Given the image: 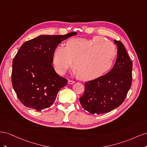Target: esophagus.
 Segmentation results:
<instances>
[{
    "mask_svg": "<svg viewBox=\"0 0 147 147\" xmlns=\"http://www.w3.org/2000/svg\"><path fill=\"white\" fill-rule=\"evenodd\" d=\"M75 83V82L74 81H73V80H68V83L69 84H74Z\"/></svg>",
    "mask_w": 147,
    "mask_h": 147,
    "instance_id": "obj_1",
    "label": "esophagus"
}]
</instances>
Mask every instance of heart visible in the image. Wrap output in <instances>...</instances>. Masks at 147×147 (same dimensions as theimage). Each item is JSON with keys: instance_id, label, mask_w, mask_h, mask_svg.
<instances>
[{"instance_id": "obj_1", "label": "heart", "mask_w": 147, "mask_h": 147, "mask_svg": "<svg viewBox=\"0 0 147 147\" xmlns=\"http://www.w3.org/2000/svg\"><path fill=\"white\" fill-rule=\"evenodd\" d=\"M116 53L113 44L100 36L92 39L72 38L66 42L65 47L56 48L52 61L59 75L64 74L72 63V74L82 80L89 81L108 72Z\"/></svg>"}]
</instances>
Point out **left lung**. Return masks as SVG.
Masks as SVG:
<instances>
[{
    "mask_svg": "<svg viewBox=\"0 0 147 147\" xmlns=\"http://www.w3.org/2000/svg\"><path fill=\"white\" fill-rule=\"evenodd\" d=\"M117 57L112 69L104 76L85 83L79 99L82 107L91 114L110 112L121 105L132 83V63L121 42L114 40Z\"/></svg>",
    "mask_w": 147,
    "mask_h": 147,
    "instance_id": "8db88e82",
    "label": "left lung"
}]
</instances>
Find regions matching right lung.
Here are the masks:
<instances>
[{"mask_svg": "<svg viewBox=\"0 0 147 147\" xmlns=\"http://www.w3.org/2000/svg\"><path fill=\"white\" fill-rule=\"evenodd\" d=\"M77 34L41 35L21 45L13 60L11 82L24 105L41 111L54 103L67 80L59 76L51 64L53 51L61 42Z\"/></svg>", "mask_w": 147, "mask_h": 147, "instance_id": "1", "label": "right lung"}]
</instances>
